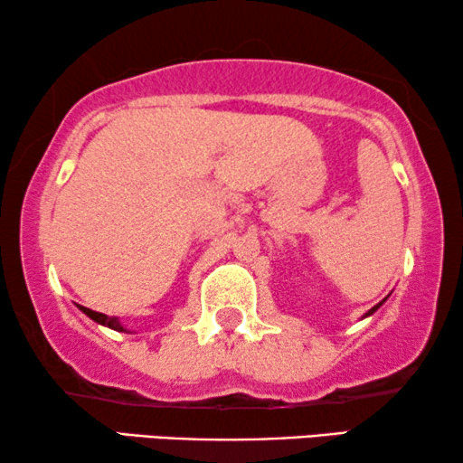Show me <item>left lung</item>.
Returning <instances> with one entry per match:
<instances>
[{
  "label": "left lung",
  "instance_id": "8db88e82",
  "mask_svg": "<svg viewBox=\"0 0 463 463\" xmlns=\"http://www.w3.org/2000/svg\"><path fill=\"white\" fill-rule=\"evenodd\" d=\"M385 299H388V297H385ZM385 299H383V301H385ZM383 301H379V303H377V306H375V307H371V309H369V312H366V314H364V316H363V318H366V316H373V314H375V312H377V309H379V307H382V306H383Z\"/></svg>",
  "mask_w": 463,
  "mask_h": 463
}]
</instances>
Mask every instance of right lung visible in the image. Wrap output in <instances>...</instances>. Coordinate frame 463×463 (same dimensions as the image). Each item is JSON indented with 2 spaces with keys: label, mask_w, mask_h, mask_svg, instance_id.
<instances>
[{
  "label": "right lung",
  "mask_w": 463,
  "mask_h": 463,
  "mask_svg": "<svg viewBox=\"0 0 463 463\" xmlns=\"http://www.w3.org/2000/svg\"><path fill=\"white\" fill-rule=\"evenodd\" d=\"M80 309L88 316V318L97 322V325L109 326V328H113V331H118V333H130V331H126V328L122 326V322H119V320L116 318V316H107V314L94 312V309H88V307H81V306H80Z\"/></svg>",
  "instance_id": "add662e5"
}]
</instances>
